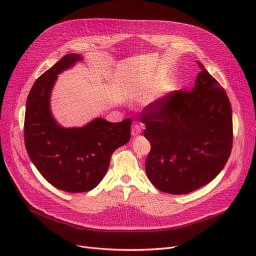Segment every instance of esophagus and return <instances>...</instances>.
<instances>
[{"label": "esophagus", "instance_id": "obj_1", "mask_svg": "<svg viewBox=\"0 0 256 256\" xmlns=\"http://www.w3.org/2000/svg\"><path fill=\"white\" fill-rule=\"evenodd\" d=\"M142 132V126L141 124H137L135 122L132 124V136H138L139 134H141Z\"/></svg>", "mask_w": 256, "mask_h": 256}]
</instances>
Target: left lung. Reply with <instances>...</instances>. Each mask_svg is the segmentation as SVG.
I'll return each mask as SVG.
<instances>
[{
	"instance_id": "obj_1",
	"label": "left lung",
	"mask_w": 256,
	"mask_h": 256,
	"mask_svg": "<svg viewBox=\"0 0 256 256\" xmlns=\"http://www.w3.org/2000/svg\"><path fill=\"white\" fill-rule=\"evenodd\" d=\"M201 72L192 90H176L144 108L141 121L150 143L145 171L158 190L188 194L224 168L232 148L230 102L218 80Z\"/></svg>"
}]
</instances>
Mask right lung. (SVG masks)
Segmentation results:
<instances>
[{"mask_svg": "<svg viewBox=\"0 0 256 256\" xmlns=\"http://www.w3.org/2000/svg\"><path fill=\"white\" fill-rule=\"evenodd\" d=\"M82 57L68 54L40 76L26 104L24 145L40 174L70 193L94 189L110 165L112 154L130 139L132 119L109 122L96 118L80 128H63L52 118L50 96L57 74Z\"/></svg>", "mask_w": 256, "mask_h": 256, "instance_id": "1", "label": "right lung"}]
</instances>
